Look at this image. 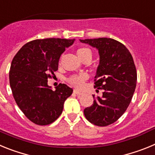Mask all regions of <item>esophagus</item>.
Returning <instances> with one entry per match:
<instances>
[{
	"label": "esophagus",
	"instance_id": "34e87169",
	"mask_svg": "<svg viewBox=\"0 0 155 155\" xmlns=\"http://www.w3.org/2000/svg\"><path fill=\"white\" fill-rule=\"evenodd\" d=\"M74 94H76L77 95H79V96L83 94V93L81 92V91H78V90H76V89L74 90Z\"/></svg>",
	"mask_w": 155,
	"mask_h": 155
}]
</instances>
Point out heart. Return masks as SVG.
<instances>
[{
    "mask_svg": "<svg viewBox=\"0 0 155 155\" xmlns=\"http://www.w3.org/2000/svg\"><path fill=\"white\" fill-rule=\"evenodd\" d=\"M77 54L79 58L81 60L84 58V57H86L88 54H91V52L89 49H87L86 47H81L79 48L78 50H77ZM87 79V75L85 74H75L72 75L71 77H70L68 78V82L72 86L75 87H78V88H81V87L83 86L84 84V81Z\"/></svg>",
    "mask_w": 155,
    "mask_h": 155,
    "instance_id": "1",
    "label": "heart"
}]
</instances>
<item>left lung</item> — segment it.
I'll use <instances>...</instances> for the list:
<instances>
[{
  "instance_id": "8db88e82",
  "label": "left lung",
  "mask_w": 155,
  "mask_h": 155,
  "mask_svg": "<svg viewBox=\"0 0 155 155\" xmlns=\"http://www.w3.org/2000/svg\"><path fill=\"white\" fill-rule=\"evenodd\" d=\"M98 50L100 61L94 88L103 90L93 105L84 109L90 123L98 127L113 124L125 113L137 85V70L131 53L121 42L110 38L80 39Z\"/></svg>"
}]
</instances>
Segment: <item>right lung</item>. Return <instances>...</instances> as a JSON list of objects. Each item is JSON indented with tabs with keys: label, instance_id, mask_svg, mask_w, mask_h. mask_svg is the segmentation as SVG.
<instances>
[{
	"label": "right lung",
	"instance_id": "1",
	"mask_svg": "<svg viewBox=\"0 0 155 155\" xmlns=\"http://www.w3.org/2000/svg\"><path fill=\"white\" fill-rule=\"evenodd\" d=\"M74 39L49 38L27 42L12 60L9 81L13 97L27 118L36 125H49L62 113L73 89L60 84L55 91L47 79L55 76L65 49Z\"/></svg>",
	"mask_w": 155,
	"mask_h": 155
}]
</instances>
